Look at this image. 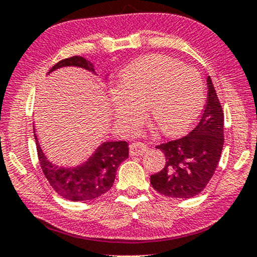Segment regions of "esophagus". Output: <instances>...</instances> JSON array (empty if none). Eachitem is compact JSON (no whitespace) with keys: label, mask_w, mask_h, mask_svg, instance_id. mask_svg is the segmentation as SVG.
Masks as SVG:
<instances>
[{"label":"esophagus","mask_w":257,"mask_h":257,"mask_svg":"<svg viewBox=\"0 0 257 257\" xmlns=\"http://www.w3.org/2000/svg\"><path fill=\"white\" fill-rule=\"evenodd\" d=\"M148 151V146L144 143L136 142L130 145V155L131 156H142Z\"/></svg>","instance_id":"obj_1"}]
</instances>
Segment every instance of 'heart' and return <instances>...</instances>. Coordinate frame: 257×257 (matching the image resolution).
<instances>
[{"instance_id":"heart-1","label":"heart","mask_w":257,"mask_h":257,"mask_svg":"<svg viewBox=\"0 0 257 257\" xmlns=\"http://www.w3.org/2000/svg\"><path fill=\"white\" fill-rule=\"evenodd\" d=\"M120 89L111 93V106L116 126L127 135L142 124L145 106L152 124L166 136H176L197 120L205 104L201 74L166 55H148L128 65Z\"/></svg>"}]
</instances>
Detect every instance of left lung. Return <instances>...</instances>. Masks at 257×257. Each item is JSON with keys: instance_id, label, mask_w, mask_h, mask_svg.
I'll return each instance as SVG.
<instances>
[{"instance_id": "8db88e82", "label": "left lung", "mask_w": 257, "mask_h": 257, "mask_svg": "<svg viewBox=\"0 0 257 257\" xmlns=\"http://www.w3.org/2000/svg\"><path fill=\"white\" fill-rule=\"evenodd\" d=\"M208 98L202 118L189 135L156 146L165 165L150 177L159 194L171 198H192L201 194L217 168L224 144V115L217 93L208 76Z\"/></svg>"}]
</instances>
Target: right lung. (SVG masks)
<instances>
[{"label": "right lung", "mask_w": 257, "mask_h": 257, "mask_svg": "<svg viewBox=\"0 0 257 257\" xmlns=\"http://www.w3.org/2000/svg\"><path fill=\"white\" fill-rule=\"evenodd\" d=\"M62 67H79L96 74L91 61L82 56L61 60L53 66L52 73ZM34 137L39 162L46 178L62 198L73 202H85L106 194L114 183L116 170L128 158V144L121 142H105L98 146L87 161L78 166L63 168L49 161L40 145L38 136Z\"/></svg>", "instance_id": "1"}]
</instances>
